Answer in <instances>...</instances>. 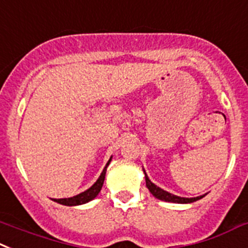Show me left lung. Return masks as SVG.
<instances>
[{"label": "left lung", "mask_w": 248, "mask_h": 248, "mask_svg": "<svg viewBox=\"0 0 248 248\" xmlns=\"http://www.w3.org/2000/svg\"><path fill=\"white\" fill-rule=\"evenodd\" d=\"M145 172V170H143ZM145 178H146V186L147 188L150 189V192L156 197V199L161 200V201H166V202H173V203H191V202H195L197 200H201L202 197H204V195L199 196V197H192V199H187V197H180V196L172 195V193L167 192L165 189L160 188L158 186H156L155 184H152L148 178V176L146 175L145 172Z\"/></svg>", "instance_id": "1"}]
</instances>
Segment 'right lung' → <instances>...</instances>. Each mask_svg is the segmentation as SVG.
Masks as SVG:
<instances>
[{"label":"right lung","mask_w":248,"mask_h":248,"mask_svg":"<svg viewBox=\"0 0 248 248\" xmlns=\"http://www.w3.org/2000/svg\"><path fill=\"white\" fill-rule=\"evenodd\" d=\"M111 158L108 160L107 165L105 166V169H103L102 173H101V176L98 177V180L96 181V182H94L90 188L86 189L85 192L78 193V195L70 197V199H53V201L57 202V203L64 204V206H78V204H83L92 201V200H93L98 193H100L101 188H102L103 181H105V176H106V169H107V166L109 165V162H111Z\"/></svg>","instance_id":"add662e5"}]
</instances>
